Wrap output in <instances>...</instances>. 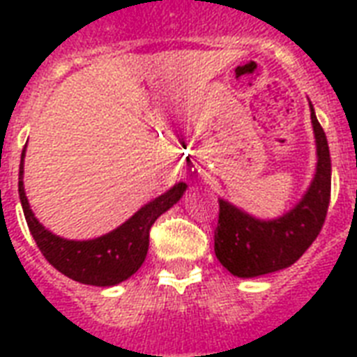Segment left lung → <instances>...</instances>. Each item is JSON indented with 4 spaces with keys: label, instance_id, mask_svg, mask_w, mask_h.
<instances>
[{
    "label": "left lung",
    "instance_id": "left-lung-1",
    "mask_svg": "<svg viewBox=\"0 0 357 357\" xmlns=\"http://www.w3.org/2000/svg\"><path fill=\"white\" fill-rule=\"evenodd\" d=\"M317 139V174L307 195L278 220H257L228 202H218L215 228L217 259L234 276L255 278L282 271L304 255L321 234L332 192V162L324 129L311 107Z\"/></svg>",
    "mask_w": 357,
    "mask_h": 357
}]
</instances>
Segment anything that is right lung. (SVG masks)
I'll list each match as a JSON object with an SVG mask.
<instances>
[{
    "label": "right lung",
    "instance_id": "obj_1",
    "mask_svg": "<svg viewBox=\"0 0 357 357\" xmlns=\"http://www.w3.org/2000/svg\"><path fill=\"white\" fill-rule=\"evenodd\" d=\"M24 153L25 150L22 151L18 192L31 235L50 265L63 272L64 276L86 285L111 287L133 276L144 263L148 254L150 228L162 213L170 209L183 196V190L187 189L185 183L174 185L168 192L146 204L128 222H123L120 228L103 237L92 241H66L47 231L31 211L22 181Z\"/></svg>",
    "mask_w": 357,
    "mask_h": 357
}]
</instances>
